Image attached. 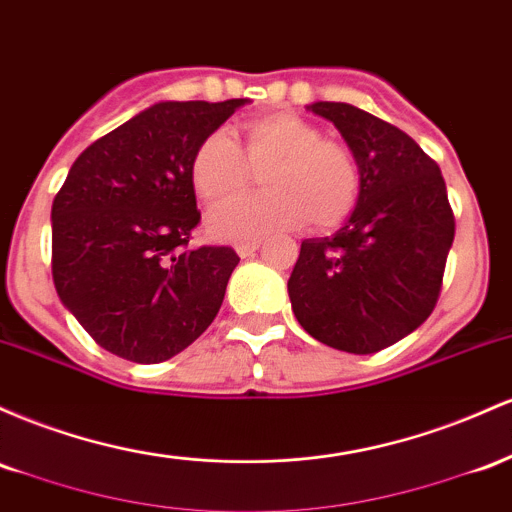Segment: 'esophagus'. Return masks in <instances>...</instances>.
<instances>
[{
    "mask_svg": "<svg viewBox=\"0 0 512 512\" xmlns=\"http://www.w3.org/2000/svg\"><path fill=\"white\" fill-rule=\"evenodd\" d=\"M258 246H261V241H246V244H237V254L241 258H249V256L256 254Z\"/></svg>",
    "mask_w": 512,
    "mask_h": 512,
    "instance_id": "obj_1",
    "label": "esophagus"
}]
</instances>
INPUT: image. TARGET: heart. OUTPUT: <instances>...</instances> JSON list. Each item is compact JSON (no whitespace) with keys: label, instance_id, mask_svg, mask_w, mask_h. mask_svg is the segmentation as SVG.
<instances>
[{"label":"heart","instance_id":"obj_1","mask_svg":"<svg viewBox=\"0 0 512 512\" xmlns=\"http://www.w3.org/2000/svg\"><path fill=\"white\" fill-rule=\"evenodd\" d=\"M193 191L210 208L244 198L256 179L266 195L210 217L215 237L244 241L285 227L309 225L319 232L348 220L363 193V171L353 149L321 137V130L295 113H268L241 125V147L225 132H210L195 147Z\"/></svg>","mask_w":512,"mask_h":512}]
</instances>
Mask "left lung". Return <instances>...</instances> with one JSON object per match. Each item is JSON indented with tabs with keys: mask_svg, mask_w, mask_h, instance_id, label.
Instances as JSON below:
<instances>
[{
	"mask_svg": "<svg viewBox=\"0 0 512 512\" xmlns=\"http://www.w3.org/2000/svg\"><path fill=\"white\" fill-rule=\"evenodd\" d=\"M309 111L346 137L363 193L346 227L302 241L287 280L292 312L326 346L377 353L438 304L455 212L438 162L404 130L350 103L319 101Z\"/></svg>",
	"mask_w": 512,
	"mask_h": 512,
	"instance_id": "obj_1",
	"label": "left lung"
}]
</instances>
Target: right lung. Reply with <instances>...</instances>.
<instances>
[{"label":"right lung","instance_id":"obj_1","mask_svg":"<svg viewBox=\"0 0 512 512\" xmlns=\"http://www.w3.org/2000/svg\"><path fill=\"white\" fill-rule=\"evenodd\" d=\"M244 106L164 101L91 142L53 200V280L62 304L108 353L164 363L220 312L239 256L198 246L191 157Z\"/></svg>","mask_w":512,"mask_h":512}]
</instances>
